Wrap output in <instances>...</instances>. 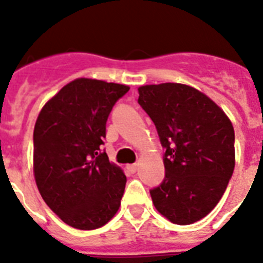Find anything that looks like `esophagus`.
Returning a JSON list of instances; mask_svg holds the SVG:
<instances>
[{"label":"esophagus","instance_id":"obj_1","mask_svg":"<svg viewBox=\"0 0 263 263\" xmlns=\"http://www.w3.org/2000/svg\"><path fill=\"white\" fill-rule=\"evenodd\" d=\"M126 168L129 170L130 173H132V174H134V173H136V171H137V168H138V166H137L136 163H134V164H127V166H126Z\"/></svg>","mask_w":263,"mask_h":263}]
</instances>
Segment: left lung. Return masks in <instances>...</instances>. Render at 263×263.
<instances>
[{"instance_id": "1", "label": "left lung", "mask_w": 263, "mask_h": 263, "mask_svg": "<svg viewBox=\"0 0 263 263\" xmlns=\"http://www.w3.org/2000/svg\"><path fill=\"white\" fill-rule=\"evenodd\" d=\"M138 104L157 127L164 179L150 190L158 212L192 224L220 201L234 170V130L210 97L176 83L138 88Z\"/></svg>"}]
</instances>
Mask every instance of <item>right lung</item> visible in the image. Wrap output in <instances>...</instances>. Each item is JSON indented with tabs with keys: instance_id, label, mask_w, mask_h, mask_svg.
Returning <instances> with one entry per match:
<instances>
[{
	"instance_id": "obj_1",
	"label": "right lung",
	"mask_w": 263,
	"mask_h": 263,
	"mask_svg": "<svg viewBox=\"0 0 263 263\" xmlns=\"http://www.w3.org/2000/svg\"><path fill=\"white\" fill-rule=\"evenodd\" d=\"M129 87L76 79L43 106L34 127V175L43 200L76 229L103 227L121 205L126 176L103 148L106 121Z\"/></svg>"
}]
</instances>
